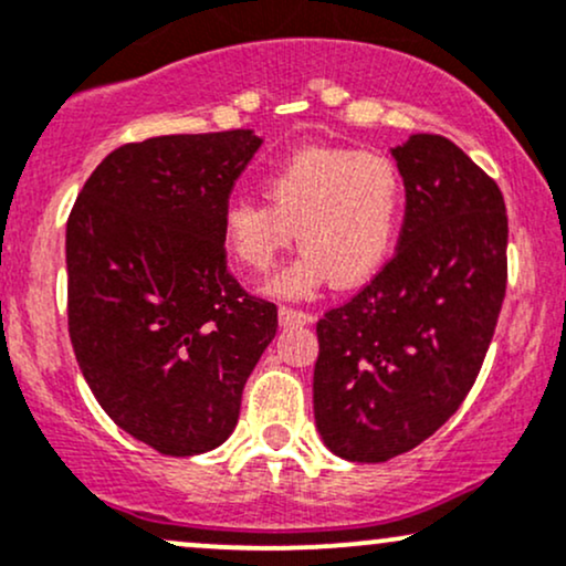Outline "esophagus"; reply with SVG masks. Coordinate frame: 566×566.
<instances>
[{"label":"esophagus","mask_w":566,"mask_h":566,"mask_svg":"<svg viewBox=\"0 0 566 566\" xmlns=\"http://www.w3.org/2000/svg\"><path fill=\"white\" fill-rule=\"evenodd\" d=\"M279 322H282L284 327H295V324H311V322H314V316H311L308 311H303V308L282 305V308H279Z\"/></svg>","instance_id":"esophagus-1"}]
</instances>
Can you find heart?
<instances>
[{
    "mask_svg": "<svg viewBox=\"0 0 566 566\" xmlns=\"http://www.w3.org/2000/svg\"><path fill=\"white\" fill-rule=\"evenodd\" d=\"M265 197L233 199L223 237L233 261L269 274L297 244L305 250L274 282L282 295H311L324 282L365 284L382 269L399 233L405 184L386 154L305 148L265 178Z\"/></svg>",
    "mask_w": 566,
    "mask_h": 566,
    "instance_id": "b5f03b06",
    "label": "heart"
}]
</instances>
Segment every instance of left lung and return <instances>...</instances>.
Wrapping results in <instances>:
<instances>
[{"mask_svg": "<svg viewBox=\"0 0 566 566\" xmlns=\"http://www.w3.org/2000/svg\"><path fill=\"white\" fill-rule=\"evenodd\" d=\"M394 157L407 191L399 247L316 322V428L354 463L409 452L458 412L509 282L495 180L441 135H412Z\"/></svg>", "mask_w": 566, "mask_h": 566, "instance_id": "8db88e82", "label": "left lung"}]
</instances>
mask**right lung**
Returning a JSON list of instances; mask_svg holds the SVG:
<instances>
[{
    "mask_svg": "<svg viewBox=\"0 0 566 566\" xmlns=\"http://www.w3.org/2000/svg\"><path fill=\"white\" fill-rule=\"evenodd\" d=\"M258 148L250 129L125 143L71 207L76 361L108 418L161 454L229 439L276 335V305L250 295L226 261L223 212Z\"/></svg>",
    "mask_w": 566,
    "mask_h": 566,
    "instance_id": "1",
    "label": "right lung"
}]
</instances>
